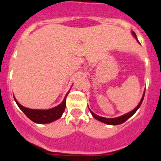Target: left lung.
Masks as SVG:
<instances>
[{
    "instance_id": "1",
    "label": "left lung",
    "mask_w": 161,
    "mask_h": 161,
    "mask_svg": "<svg viewBox=\"0 0 161 161\" xmlns=\"http://www.w3.org/2000/svg\"><path fill=\"white\" fill-rule=\"evenodd\" d=\"M132 34H133V35L135 36V38H137V37H136V33L135 32H132ZM143 97H144V93H143V97H142L141 101H140V102L139 103V105H138L137 106H136L135 109L132 110V111H130V113H127L126 114L123 115V116H120V117H118V118H115V119H106V118H103V117H101V116H98V115L95 114L93 112H92L90 110L91 114H93V118H95L96 119H97V120L101 121V122H102V123H106V124H109V125H119V124H121V123H124V122H126L127 119H129L130 117H131L132 115L136 113V111H137V109H139V106H141L142 102H143Z\"/></svg>"
}]
</instances>
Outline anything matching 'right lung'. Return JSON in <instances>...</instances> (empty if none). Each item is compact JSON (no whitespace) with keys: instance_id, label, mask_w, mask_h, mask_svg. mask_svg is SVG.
Returning a JSON list of instances; mask_svg holds the SVG:
<instances>
[{"instance_id":"right-lung-1","label":"right lung","mask_w":161,"mask_h":161,"mask_svg":"<svg viewBox=\"0 0 161 161\" xmlns=\"http://www.w3.org/2000/svg\"><path fill=\"white\" fill-rule=\"evenodd\" d=\"M69 92H68V93ZM67 93V95H68ZM66 97L64 99L63 102L59 105L58 106L55 108H52V109H29V108H25L24 106H21L17 100L14 98V100L16 102L17 105L18 106V107L22 109V112L25 114L28 118H29L31 120H32L33 122H35L36 123H52L53 121L57 120L58 119L62 116L64 111L65 109V106H66Z\"/></svg>"}]
</instances>
